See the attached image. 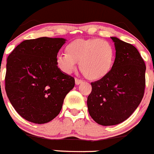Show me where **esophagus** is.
Wrapping results in <instances>:
<instances>
[{"mask_svg": "<svg viewBox=\"0 0 154 154\" xmlns=\"http://www.w3.org/2000/svg\"><path fill=\"white\" fill-rule=\"evenodd\" d=\"M83 83V80H80V79H78V78H75V84L77 85H80V83Z\"/></svg>", "mask_w": 154, "mask_h": 154, "instance_id": "34e87169", "label": "esophagus"}]
</instances>
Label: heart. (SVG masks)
Wrapping results in <instances>:
<instances>
[{"instance_id":"b5f03b06","label":"heart","mask_w":154,"mask_h":154,"mask_svg":"<svg viewBox=\"0 0 154 154\" xmlns=\"http://www.w3.org/2000/svg\"><path fill=\"white\" fill-rule=\"evenodd\" d=\"M65 51L66 54H58L56 58L61 71L70 74L79 63L80 71L91 80L106 77L114 63L115 52L112 45L99 38L74 40L66 45Z\"/></svg>"}]
</instances>
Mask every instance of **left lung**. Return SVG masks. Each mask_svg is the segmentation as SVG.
Returning a JSON list of instances; mask_svg holds the SVG:
<instances>
[{
    "label": "left lung",
    "mask_w": 154,
    "mask_h": 154,
    "mask_svg": "<svg viewBox=\"0 0 154 154\" xmlns=\"http://www.w3.org/2000/svg\"><path fill=\"white\" fill-rule=\"evenodd\" d=\"M116 48L112 68L103 78L93 82L88 96V113L103 126L119 125L128 119L142 101L146 66L133 45L111 37Z\"/></svg>",
    "instance_id": "1"
}]
</instances>
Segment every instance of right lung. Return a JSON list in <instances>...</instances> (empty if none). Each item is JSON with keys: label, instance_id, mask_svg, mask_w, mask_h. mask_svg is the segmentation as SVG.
I'll use <instances>...</instances> for the list:
<instances>
[{"label": "right lung", "instance_id": "right-lung-1", "mask_svg": "<svg viewBox=\"0 0 154 154\" xmlns=\"http://www.w3.org/2000/svg\"><path fill=\"white\" fill-rule=\"evenodd\" d=\"M66 41L48 37L24 40L7 58L6 92L17 112L28 122L53 120L74 88V77L61 71L56 61Z\"/></svg>", "mask_w": 154, "mask_h": 154}]
</instances>
